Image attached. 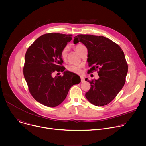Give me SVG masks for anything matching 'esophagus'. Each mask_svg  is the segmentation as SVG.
<instances>
[{"mask_svg":"<svg viewBox=\"0 0 146 146\" xmlns=\"http://www.w3.org/2000/svg\"><path fill=\"white\" fill-rule=\"evenodd\" d=\"M80 79H81V82H84L85 81V78H84V77H83V75H80Z\"/></svg>","mask_w":146,"mask_h":146,"instance_id":"34e87169","label":"esophagus"}]
</instances>
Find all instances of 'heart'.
<instances>
[{
    "label": "heart",
    "mask_w": 146,
    "mask_h": 146,
    "mask_svg": "<svg viewBox=\"0 0 146 146\" xmlns=\"http://www.w3.org/2000/svg\"><path fill=\"white\" fill-rule=\"evenodd\" d=\"M83 47H85V46L82 44H78L76 46L75 48H76V50L78 52L79 50ZM67 52H68V46H66V47H64L61 51V56L62 57V58L65 59L67 57ZM81 68H82V66L80 64H69L67 67V69L68 71L75 73H80Z\"/></svg>",
    "instance_id": "obj_1"
}]
</instances>
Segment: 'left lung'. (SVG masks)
I'll return each instance as SVG.
<instances>
[{
    "instance_id": "1",
    "label": "left lung",
    "mask_w": 146,
    "mask_h": 146,
    "mask_svg": "<svg viewBox=\"0 0 146 146\" xmlns=\"http://www.w3.org/2000/svg\"><path fill=\"white\" fill-rule=\"evenodd\" d=\"M73 42H80L88 49L87 61L91 67L88 73L99 70V79L88 81L90 88L85 94L86 98L98 106L108 104L125 83L128 64L123 51L117 44L102 36L79 34Z\"/></svg>"
}]
</instances>
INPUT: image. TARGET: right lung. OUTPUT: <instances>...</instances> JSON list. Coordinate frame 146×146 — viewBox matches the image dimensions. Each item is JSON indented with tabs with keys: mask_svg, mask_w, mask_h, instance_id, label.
<instances>
[{
	"mask_svg": "<svg viewBox=\"0 0 146 146\" xmlns=\"http://www.w3.org/2000/svg\"><path fill=\"white\" fill-rule=\"evenodd\" d=\"M72 36L60 33L44 34L26 52L23 73L29 91L36 101L45 106L60 105L76 83L74 78L78 75L64 71L66 68L61 66L63 61L61 51L72 40ZM55 71L63 72L64 76L53 78L52 74Z\"/></svg>",
	"mask_w": 146,
	"mask_h": 146,
	"instance_id": "add662e5",
	"label": "right lung"
}]
</instances>
